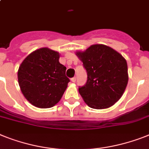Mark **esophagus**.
I'll return each mask as SVG.
<instances>
[{
  "label": "esophagus",
  "mask_w": 149,
  "mask_h": 149,
  "mask_svg": "<svg viewBox=\"0 0 149 149\" xmlns=\"http://www.w3.org/2000/svg\"><path fill=\"white\" fill-rule=\"evenodd\" d=\"M71 80H72V82H75V81H76V77H72V79H71Z\"/></svg>",
  "instance_id": "esophagus-1"
}]
</instances>
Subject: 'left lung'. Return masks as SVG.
Masks as SVG:
<instances>
[{
    "instance_id": "obj_1",
    "label": "left lung",
    "mask_w": 149,
    "mask_h": 149,
    "mask_svg": "<svg viewBox=\"0 0 149 149\" xmlns=\"http://www.w3.org/2000/svg\"><path fill=\"white\" fill-rule=\"evenodd\" d=\"M76 55L83 62L88 80L78 91L93 109H106L113 105L123 94L128 83L126 59L105 45L97 44Z\"/></svg>"
}]
</instances>
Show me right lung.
Returning a JSON list of instances; mask_svg holds the SVG:
<instances>
[{"label": "right lung", "mask_w": 149, "mask_h": 149, "mask_svg": "<svg viewBox=\"0 0 149 149\" xmlns=\"http://www.w3.org/2000/svg\"><path fill=\"white\" fill-rule=\"evenodd\" d=\"M58 58V52L42 48L29 54L19 66L17 75L20 90L36 107H52L67 88L70 80L65 75L66 67Z\"/></svg>", "instance_id": "obj_1"}]
</instances>
